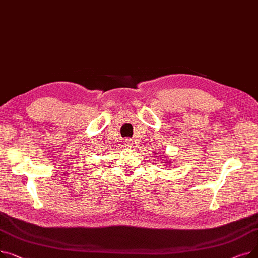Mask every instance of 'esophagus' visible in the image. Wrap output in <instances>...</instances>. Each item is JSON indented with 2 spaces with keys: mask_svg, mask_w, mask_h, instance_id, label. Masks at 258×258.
I'll list each match as a JSON object with an SVG mask.
<instances>
[{
  "mask_svg": "<svg viewBox=\"0 0 258 258\" xmlns=\"http://www.w3.org/2000/svg\"><path fill=\"white\" fill-rule=\"evenodd\" d=\"M124 144H125V146H127V147H131L132 145H134L132 139H126V140L124 141Z\"/></svg>",
  "mask_w": 258,
  "mask_h": 258,
  "instance_id": "1",
  "label": "esophagus"
}]
</instances>
